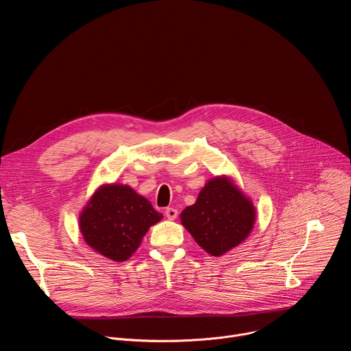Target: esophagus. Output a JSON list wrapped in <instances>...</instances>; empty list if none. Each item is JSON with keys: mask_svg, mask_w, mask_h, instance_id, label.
<instances>
[{"mask_svg": "<svg viewBox=\"0 0 351 351\" xmlns=\"http://www.w3.org/2000/svg\"><path fill=\"white\" fill-rule=\"evenodd\" d=\"M165 217H167L168 219H171V221L176 219V217H178V210H175V208H172V207H168V208L165 210Z\"/></svg>", "mask_w": 351, "mask_h": 351, "instance_id": "1", "label": "esophagus"}]
</instances>
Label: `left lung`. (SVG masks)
I'll use <instances>...</instances> for the list:
<instances>
[{"instance_id":"8db88e82","label":"left lung","mask_w":351,"mask_h":351,"mask_svg":"<svg viewBox=\"0 0 351 351\" xmlns=\"http://www.w3.org/2000/svg\"><path fill=\"white\" fill-rule=\"evenodd\" d=\"M256 218L253 199L226 175L207 180L195 203L180 214L182 225L213 257H221L241 244L252 233Z\"/></svg>"}]
</instances>
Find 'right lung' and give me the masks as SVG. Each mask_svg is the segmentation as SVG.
Instances as JSON below:
<instances>
[{
	"mask_svg": "<svg viewBox=\"0 0 351 351\" xmlns=\"http://www.w3.org/2000/svg\"><path fill=\"white\" fill-rule=\"evenodd\" d=\"M162 219L152 203L130 186L104 183L79 214V229L95 253L115 263L129 260L148 229Z\"/></svg>",
	"mask_w": 351,
	"mask_h": 351,
	"instance_id": "add662e5",
	"label": "right lung"
}]
</instances>
